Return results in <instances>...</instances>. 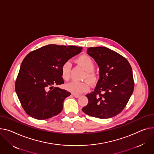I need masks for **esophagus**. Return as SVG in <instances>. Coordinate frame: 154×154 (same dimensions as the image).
Here are the masks:
<instances>
[{
	"label": "esophagus",
	"mask_w": 154,
	"mask_h": 154,
	"mask_svg": "<svg viewBox=\"0 0 154 154\" xmlns=\"http://www.w3.org/2000/svg\"><path fill=\"white\" fill-rule=\"evenodd\" d=\"M73 95H74V97L75 98H79V97H80V95H77V94H73Z\"/></svg>",
	"instance_id": "1"
}]
</instances>
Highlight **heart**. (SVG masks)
<instances>
[{
    "instance_id": "obj_1",
    "label": "heart",
    "mask_w": 154,
    "mask_h": 154,
    "mask_svg": "<svg viewBox=\"0 0 154 154\" xmlns=\"http://www.w3.org/2000/svg\"><path fill=\"white\" fill-rule=\"evenodd\" d=\"M77 63L82 67L86 71L84 75V79L89 82L90 84H94L97 80V75L94 71L95 68V63L92 58L87 55L83 54L79 56L77 60ZM71 64L69 61H66L61 66V76L64 80H69L70 77ZM66 88L75 94H81L87 91L89 89V85L87 82L72 81L65 85Z\"/></svg>"
}]
</instances>
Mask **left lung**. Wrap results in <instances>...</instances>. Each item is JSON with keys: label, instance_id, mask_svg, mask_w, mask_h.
<instances>
[{"label": "left lung", "instance_id": "obj_1", "mask_svg": "<svg viewBox=\"0 0 154 154\" xmlns=\"http://www.w3.org/2000/svg\"><path fill=\"white\" fill-rule=\"evenodd\" d=\"M87 54L100 69V79L94 91L87 94L85 114L100 119L118 115L126 106L134 87L132 68L128 60L106 47H91Z\"/></svg>", "mask_w": 154, "mask_h": 154}]
</instances>
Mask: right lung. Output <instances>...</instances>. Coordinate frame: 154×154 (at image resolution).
Returning a JSON list of instances; mask_svg holds the SVG:
<instances>
[{
    "instance_id": "right-lung-1",
    "label": "right lung",
    "mask_w": 154,
    "mask_h": 154,
    "mask_svg": "<svg viewBox=\"0 0 154 154\" xmlns=\"http://www.w3.org/2000/svg\"><path fill=\"white\" fill-rule=\"evenodd\" d=\"M82 48L48 45L32 51L23 60L15 82V91L26 113L37 119L56 116L70 93L55 87L64 84L61 66L79 54Z\"/></svg>"
}]
</instances>
